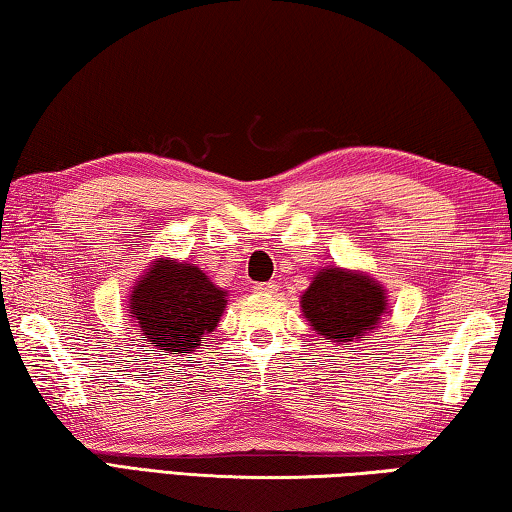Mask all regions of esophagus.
<instances>
[{
    "label": "esophagus",
    "mask_w": 512,
    "mask_h": 512,
    "mask_svg": "<svg viewBox=\"0 0 512 512\" xmlns=\"http://www.w3.org/2000/svg\"><path fill=\"white\" fill-rule=\"evenodd\" d=\"M254 290H256V293H274V290H277V283H274V281L256 283V286H254Z\"/></svg>",
    "instance_id": "1"
}]
</instances>
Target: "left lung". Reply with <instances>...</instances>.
Segmentation results:
<instances>
[{"label": "left lung", "mask_w": 512, "mask_h": 512, "mask_svg": "<svg viewBox=\"0 0 512 512\" xmlns=\"http://www.w3.org/2000/svg\"><path fill=\"white\" fill-rule=\"evenodd\" d=\"M387 309V295L380 283L357 272L329 267L316 274L302 295V311L320 338H329L348 348L380 322Z\"/></svg>", "instance_id": "1"}]
</instances>
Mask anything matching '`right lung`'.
<instances>
[{
	"instance_id": "add662e5",
	"label": "right lung",
	"mask_w": 512,
	"mask_h": 512,
	"mask_svg": "<svg viewBox=\"0 0 512 512\" xmlns=\"http://www.w3.org/2000/svg\"><path fill=\"white\" fill-rule=\"evenodd\" d=\"M226 293L201 267L155 261L130 295L128 311L139 325V341L171 355L192 352L201 336L217 327Z\"/></svg>"
}]
</instances>
